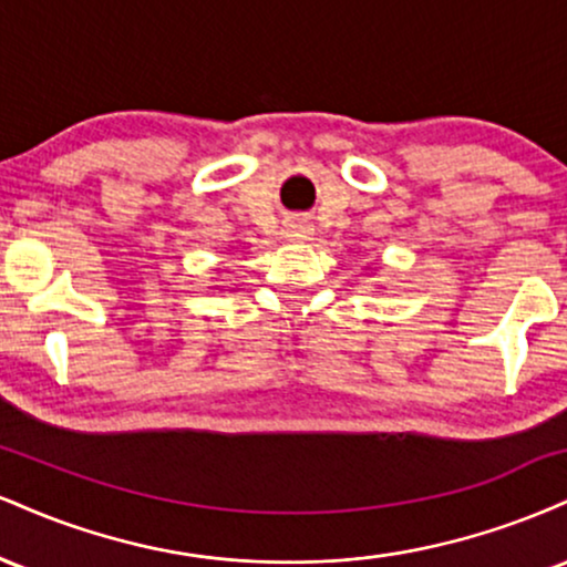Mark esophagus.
I'll use <instances>...</instances> for the list:
<instances>
[{"label": "esophagus", "instance_id": "obj_1", "mask_svg": "<svg viewBox=\"0 0 567 567\" xmlns=\"http://www.w3.org/2000/svg\"><path fill=\"white\" fill-rule=\"evenodd\" d=\"M309 231H311V229L303 224V220H290V224H288V234H290V237H306V234H309Z\"/></svg>", "mask_w": 567, "mask_h": 567}]
</instances>
